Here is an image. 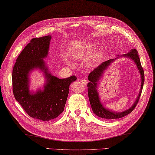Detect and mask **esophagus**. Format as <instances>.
Masks as SVG:
<instances>
[{"instance_id":"esophagus-1","label":"esophagus","mask_w":155,"mask_h":155,"mask_svg":"<svg viewBox=\"0 0 155 155\" xmlns=\"http://www.w3.org/2000/svg\"><path fill=\"white\" fill-rule=\"evenodd\" d=\"M81 83H83V85H87V83H88V81H87V79H81Z\"/></svg>"}]
</instances>
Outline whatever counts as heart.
<instances>
[{
	"label": "heart",
	"instance_id": "obj_1",
	"mask_svg": "<svg viewBox=\"0 0 155 155\" xmlns=\"http://www.w3.org/2000/svg\"><path fill=\"white\" fill-rule=\"evenodd\" d=\"M95 45L93 44H85L81 45L80 47L78 48V49L73 50V51L71 52L70 56L73 59L79 61V60H84L89 57L91 53L94 51L95 49ZM104 55V51L103 50L100 49L98 51L97 53H95V55L93 57V59H92V62L93 64H95L96 62H98L100 59H101L102 57ZM65 62L67 64H70V61L67 59H65Z\"/></svg>",
	"mask_w": 155,
	"mask_h": 155
}]
</instances>
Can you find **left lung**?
I'll use <instances>...</instances> for the list:
<instances>
[{"mask_svg":"<svg viewBox=\"0 0 155 155\" xmlns=\"http://www.w3.org/2000/svg\"><path fill=\"white\" fill-rule=\"evenodd\" d=\"M120 57H127L128 58H130L132 60L134 61L136 66L138 68L140 73L141 74V84L140 91L138 94V97H137V99L134 103L133 105L128 109L127 110H125L123 112H114L109 110L108 109L106 108L103 106L101 104V102L100 100L98 92L97 91V84L98 81L100 78L102 77V74L104 72V70L108 67L109 65H110L111 62L114 61L115 59H110L107 61L102 62L101 64H100L97 68H96L93 72H91L89 76H88V79H89V82L88 83L87 87H88V96H89V102L91 104V106L92 107V110L97 116L103 119H120L121 117H124V116L127 115L128 114H130V113L134 110L135 107L136 106L137 102L139 101L140 97L141 94L142 89H143V86L144 83V72L143 69L142 68L141 62L140 60V57L138 54H137V50L135 49H132L130 50V51L127 54H124L123 55H120Z\"/></svg>","mask_w":155,"mask_h":155,"instance_id":"1","label":"left lung"}]
</instances>
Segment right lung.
Returning <instances> with one entry per match:
<instances>
[{
  "label": "right lung",
  "instance_id": "right-lung-1",
  "mask_svg": "<svg viewBox=\"0 0 155 155\" xmlns=\"http://www.w3.org/2000/svg\"><path fill=\"white\" fill-rule=\"evenodd\" d=\"M51 39L50 35L32 38L19 54L12 71V87L15 100L31 117L48 121L63 112L71 83L77 78L72 76L59 79L49 72L43 58L47 57ZM38 68L47 80L44 89L35 94L29 90V73Z\"/></svg>",
  "mask_w": 155,
  "mask_h": 155
}]
</instances>
